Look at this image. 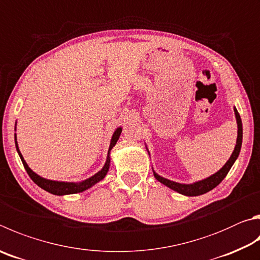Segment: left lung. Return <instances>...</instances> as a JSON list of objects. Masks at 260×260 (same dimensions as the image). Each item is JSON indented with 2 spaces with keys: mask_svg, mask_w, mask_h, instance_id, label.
<instances>
[{
  "mask_svg": "<svg viewBox=\"0 0 260 260\" xmlns=\"http://www.w3.org/2000/svg\"><path fill=\"white\" fill-rule=\"evenodd\" d=\"M234 114H235V118H237V122H238L237 144H235L233 153L230 157V159L228 160V162H226L224 166L219 169L218 172L215 173L214 175H211L209 177L202 179V181L196 182L193 184H181V183L169 181V179L159 176L157 173L153 172L154 177L157 178L160 183H162L166 186H168L169 188H172V190L181 193V194L187 196V197L201 196V194H204V193L209 192L210 190H212V188H215L221 181H223L225 176L228 175V173L230 172L231 167L233 166L234 161L239 157L240 150H241V145H242V121H241V117H240L239 112L237 110V108H234Z\"/></svg>",
  "mask_w": 260,
  "mask_h": 260,
  "instance_id": "8db88e82",
  "label": "left lung"
}]
</instances>
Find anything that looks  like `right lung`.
<instances>
[{
	"label": "right lung",
	"mask_w": 260,
	"mask_h": 260,
	"mask_svg": "<svg viewBox=\"0 0 260 260\" xmlns=\"http://www.w3.org/2000/svg\"><path fill=\"white\" fill-rule=\"evenodd\" d=\"M121 133V127H118V128L115 131L114 135H112V139H111V142H110V146H109V151H108V157H107V161L105 164V166L101 169L100 172L96 173L95 175H93L92 177H89L87 179H85L83 182H79V183H73V182H58V181H51V179H46L41 177L40 175H37L36 173H34L31 171V169L28 167V165L26 164L25 159H23L22 154L20 153V151H19L18 148V143H17V138L15 136V140H16V148L17 151L19 153V157H20L21 161L23 167H25L26 172L29 177L32 179V182L35 184H37L40 187L43 188V190L48 191L52 194H55V196H64V194H74V193H79V192H83L85 190H87V188L92 187L94 184H96L98 182H100L101 179L105 178V176L107 175L108 171H109V166H110V151L111 149L114 148L116 145L118 139H119Z\"/></svg>",
	"instance_id": "obj_1"
}]
</instances>
